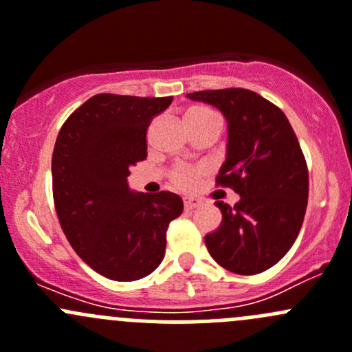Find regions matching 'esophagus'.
I'll use <instances>...</instances> for the list:
<instances>
[{
    "label": "esophagus",
    "instance_id": "esophagus-1",
    "mask_svg": "<svg viewBox=\"0 0 352 352\" xmlns=\"http://www.w3.org/2000/svg\"><path fill=\"white\" fill-rule=\"evenodd\" d=\"M201 199L197 197H184V208L187 209V211H192V209H196L201 206Z\"/></svg>",
    "mask_w": 352,
    "mask_h": 352
}]
</instances>
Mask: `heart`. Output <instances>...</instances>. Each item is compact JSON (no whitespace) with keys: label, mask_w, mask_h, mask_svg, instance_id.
Masks as SVG:
<instances>
[{"label":"heart","mask_w":352,"mask_h":352,"mask_svg":"<svg viewBox=\"0 0 352 352\" xmlns=\"http://www.w3.org/2000/svg\"><path fill=\"white\" fill-rule=\"evenodd\" d=\"M187 122L190 124H201L208 122V120H221L218 113L212 109L204 107V105H196L187 110ZM206 173L204 166L199 165H187V163H180V165L173 166L170 172V180L173 186L180 190H190L197 186V180Z\"/></svg>","instance_id":"heart-1"}]
</instances>
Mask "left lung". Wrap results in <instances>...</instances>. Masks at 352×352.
<instances>
[{
    "instance_id": "left-lung-1",
    "label": "left lung",
    "mask_w": 352,
    "mask_h": 352,
    "mask_svg": "<svg viewBox=\"0 0 352 352\" xmlns=\"http://www.w3.org/2000/svg\"><path fill=\"white\" fill-rule=\"evenodd\" d=\"M214 105L228 120V155L216 186L240 196L233 208L216 201L221 226L204 242L226 271L254 276L293 247L308 204V166L289 120L278 105L245 88L187 94Z\"/></svg>"
}]
</instances>
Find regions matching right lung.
Returning a JSON list of instances; mask_svg holds the SVG:
<instances>
[{
    "mask_svg": "<svg viewBox=\"0 0 352 352\" xmlns=\"http://www.w3.org/2000/svg\"><path fill=\"white\" fill-rule=\"evenodd\" d=\"M172 97L98 94L63 124L52 153L59 225L81 261L113 281H136L163 261L177 194H133L129 168L146 160V131Z\"/></svg>",
    "mask_w": 352,
    "mask_h": 352,
    "instance_id": "obj_1",
    "label": "right lung"
}]
</instances>
